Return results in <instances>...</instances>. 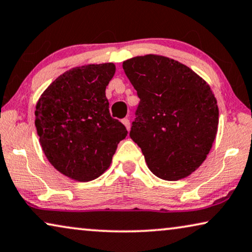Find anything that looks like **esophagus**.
<instances>
[{"label": "esophagus", "instance_id": "esophagus-1", "mask_svg": "<svg viewBox=\"0 0 252 252\" xmlns=\"http://www.w3.org/2000/svg\"><path fill=\"white\" fill-rule=\"evenodd\" d=\"M122 123L124 124V125H125V127L127 128V130H129V128H130V123H129V119H128V118H124V119L122 120Z\"/></svg>", "mask_w": 252, "mask_h": 252}]
</instances>
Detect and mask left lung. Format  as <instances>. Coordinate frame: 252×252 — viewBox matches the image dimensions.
<instances>
[{"label": "left lung", "mask_w": 252, "mask_h": 252, "mask_svg": "<svg viewBox=\"0 0 252 252\" xmlns=\"http://www.w3.org/2000/svg\"><path fill=\"white\" fill-rule=\"evenodd\" d=\"M140 103L129 136L156 176L177 181L205 161L217 134L218 107L208 84L187 65L148 54L124 61Z\"/></svg>", "instance_id": "8db88e82"}]
</instances>
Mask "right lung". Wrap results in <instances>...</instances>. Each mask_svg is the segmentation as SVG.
Returning <instances> with one entry per match:
<instances>
[{"label":"right lung","instance_id":"1","mask_svg":"<svg viewBox=\"0 0 252 252\" xmlns=\"http://www.w3.org/2000/svg\"><path fill=\"white\" fill-rule=\"evenodd\" d=\"M114 63L87 64L59 76L36 104L35 126L46 158L61 174L95 180L110 166L126 127L111 117L105 87Z\"/></svg>","mask_w":252,"mask_h":252}]
</instances>
